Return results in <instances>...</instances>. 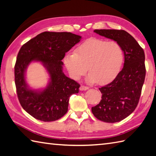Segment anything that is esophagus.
<instances>
[{"label": "esophagus", "mask_w": 156, "mask_h": 156, "mask_svg": "<svg viewBox=\"0 0 156 156\" xmlns=\"http://www.w3.org/2000/svg\"><path fill=\"white\" fill-rule=\"evenodd\" d=\"M88 88H89L87 87H86V86H81V87H80V90L81 91H82V90H88Z\"/></svg>", "instance_id": "obj_1"}]
</instances>
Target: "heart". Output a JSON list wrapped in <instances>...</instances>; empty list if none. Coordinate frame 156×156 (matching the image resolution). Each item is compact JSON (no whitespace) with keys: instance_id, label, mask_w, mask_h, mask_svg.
Here are the masks:
<instances>
[{"instance_id":"b5f03b06","label":"heart","mask_w":156,"mask_h":156,"mask_svg":"<svg viewBox=\"0 0 156 156\" xmlns=\"http://www.w3.org/2000/svg\"><path fill=\"white\" fill-rule=\"evenodd\" d=\"M123 60V50L119 43L92 38L76 48L74 53L66 54L64 64L69 75L75 80L84 76L88 68L90 73L87 81L105 84L117 76Z\"/></svg>"}]
</instances>
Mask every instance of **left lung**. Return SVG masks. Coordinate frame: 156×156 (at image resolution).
Returning <instances> with one entry per match:
<instances>
[{"label": "left lung", "mask_w": 156, "mask_h": 156, "mask_svg": "<svg viewBox=\"0 0 156 156\" xmlns=\"http://www.w3.org/2000/svg\"><path fill=\"white\" fill-rule=\"evenodd\" d=\"M94 32L119 43L123 50L125 62L115 80L99 88L102 100L92 107V112L103 122L121 121L138 105L146 72L144 51L133 36L124 30L95 29Z\"/></svg>", "instance_id": "8db88e82"}]
</instances>
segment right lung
Returning a JSON list of instances; mask_svg holds the SVG:
<instances>
[{
  "instance_id": "1",
  "label": "right lung",
  "mask_w": 156,
  "mask_h": 156,
  "mask_svg": "<svg viewBox=\"0 0 156 156\" xmlns=\"http://www.w3.org/2000/svg\"><path fill=\"white\" fill-rule=\"evenodd\" d=\"M81 38L69 32L45 31L20 49L15 66L16 93L23 109L36 119L49 122L60 119L68 111L69 97L78 93L80 84L64 74L62 60ZM34 61H40L50 76L44 89H32L26 81L27 67Z\"/></svg>"
}]
</instances>
